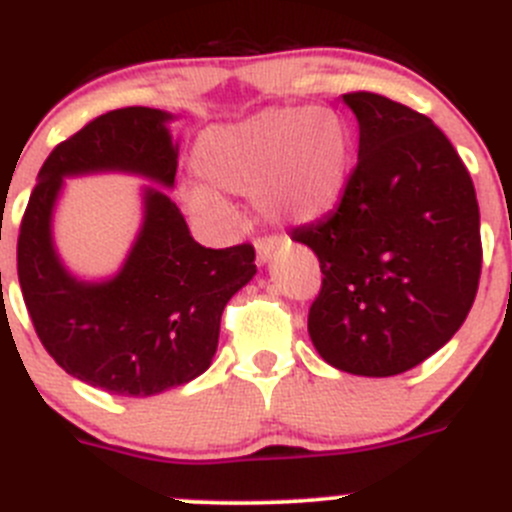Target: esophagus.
<instances>
[{
    "label": "esophagus",
    "mask_w": 512,
    "mask_h": 512,
    "mask_svg": "<svg viewBox=\"0 0 512 512\" xmlns=\"http://www.w3.org/2000/svg\"><path fill=\"white\" fill-rule=\"evenodd\" d=\"M280 237H262V240L255 242V250H257V262L260 265H265L267 260H270L272 255H275V250L280 247Z\"/></svg>",
    "instance_id": "1"
}]
</instances>
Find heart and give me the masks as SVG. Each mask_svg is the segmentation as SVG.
<instances>
[{
	"instance_id": "obj_1",
	"label": "heart",
	"mask_w": 512,
	"mask_h": 512,
	"mask_svg": "<svg viewBox=\"0 0 512 512\" xmlns=\"http://www.w3.org/2000/svg\"><path fill=\"white\" fill-rule=\"evenodd\" d=\"M194 166L208 186H191V214L227 224V199L255 197L267 219L308 224L341 204L351 176V136L336 113L313 108H270L237 126L207 133L197 143Z\"/></svg>"
}]
</instances>
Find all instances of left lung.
I'll use <instances>...</instances> for the list:
<instances>
[{"label": "left lung", "instance_id": "8db88e82", "mask_svg": "<svg viewBox=\"0 0 512 512\" xmlns=\"http://www.w3.org/2000/svg\"><path fill=\"white\" fill-rule=\"evenodd\" d=\"M343 103L358 121L346 194L290 232L323 272L308 333L338 371L396 376L465 323L480 283V209L455 146L427 116L376 93Z\"/></svg>", "mask_w": 512, "mask_h": 512}]
</instances>
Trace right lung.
<instances>
[{"label": "right lung", "mask_w": 512, "mask_h": 512, "mask_svg": "<svg viewBox=\"0 0 512 512\" xmlns=\"http://www.w3.org/2000/svg\"><path fill=\"white\" fill-rule=\"evenodd\" d=\"M171 121L143 105L90 121L47 156L19 227V288L42 346L70 376L116 396H154L202 376L217 353L224 305L257 272L252 245L202 247L153 186H174ZM108 170L155 183L142 190V229L122 270L83 281L59 260L51 217L65 178Z\"/></svg>", "instance_id": "right-lung-1"}]
</instances>
